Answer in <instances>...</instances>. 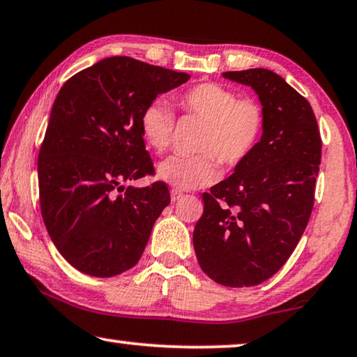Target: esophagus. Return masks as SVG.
<instances>
[{
    "mask_svg": "<svg viewBox=\"0 0 357 357\" xmlns=\"http://www.w3.org/2000/svg\"><path fill=\"white\" fill-rule=\"evenodd\" d=\"M169 195H172V200H173V202H176V200L183 199V192H179V190H176V189H173L172 192H169Z\"/></svg>",
    "mask_w": 357,
    "mask_h": 357,
    "instance_id": "34e87169",
    "label": "esophagus"
}]
</instances>
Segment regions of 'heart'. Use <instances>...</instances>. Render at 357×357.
Returning a JSON list of instances; mask_svg holds the SVG:
<instances>
[{
    "mask_svg": "<svg viewBox=\"0 0 357 357\" xmlns=\"http://www.w3.org/2000/svg\"><path fill=\"white\" fill-rule=\"evenodd\" d=\"M184 113L204 121L195 149L200 153L174 155L157 167V176L176 190L204 188L217 181L218 165H236L257 145L265 126L262 105L254 98H238V93L217 82H204L174 97ZM145 144L162 153L169 147L174 116L167 103L152 102L139 119Z\"/></svg>",
    "mask_w": 357,
    "mask_h": 357,
    "instance_id": "obj_1",
    "label": "heart"
}]
</instances>
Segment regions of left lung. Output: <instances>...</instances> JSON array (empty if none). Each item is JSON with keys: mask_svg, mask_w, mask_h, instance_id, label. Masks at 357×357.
I'll use <instances>...</instances> for the list:
<instances>
[{"mask_svg": "<svg viewBox=\"0 0 357 357\" xmlns=\"http://www.w3.org/2000/svg\"><path fill=\"white\" fill-rule=\"evenodd\" d=\"M223 77L257 93L265 126L234 173L204 192L192 241L207 277L245 288L273 277L307 227L322 139L310 103L277 73L257 68Z\"/></svg>", "mask_w": 357, "mask_h": 357, "instance_id": "8db88e82", "label": "left lung"}]
</instances>
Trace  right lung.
Instances as JSON below:
<instances>
[{
  "label": "right lung",
  "mask_w": 357,
  "mask_h": 357,
  "mask_svg": "<svg viewBox=\"0 0 357 357\" xmlns=\"http://www.w3.org/2000/svg\"><path fill=\"white\" fill-rule=\"evenodd\" d=\"M189 77L112 56L66 80L56 95L38 153L40 207L53 244L79 272L108 278L139 262L169 204L162 181L126 188L153 174L140 113Z\"/></svg>",
  "instance_id": "1"
}]
</instances>
